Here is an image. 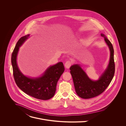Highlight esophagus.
<instances>
[{
  "label": "esophagus",
  "mask_w": 126,
  "mask_h": 126,
  "mask_svg": "<svg viewBox=\"0 0 126 126\" xmlns=\"http://www.w3.org/2000/svg\"><path fill=\"white\" fill-rule=\"evenodd\" d=\"M72 64V63L70 61H67L65 64V66L67 69H68L70 68V67Z\"/></svg>",
  "instance_id": "esophagus-1"
}]
</instances>
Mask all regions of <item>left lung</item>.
Returning a JSON list of instances; mask_svg holds the SVG:
<instances>
[{
  "label": "left lung",
  "mask_w": 126,
  "mask_h": 126,
  "mask_svg": "<svg viewBox=\"0 0 126 126\" xmlns=\"http://www.w3.org/2000/svg\"><path fill=\"white\" fill-rule=\"evenodd\" d=\"M101 35L104 38L105 41L109 48L110 57L108 65L99 79L94 81L90 79L79 64H74L70 68L76 92L83 99L92 98L102 93L109 85L115 74L113 45L104 34L102 33Z\"/></svg>",
  "instance_id": "8db88e82"
}]
</instances>
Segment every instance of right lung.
<instances>
[{
  "mask_svg": "<svg viewBox=\"0 0 126 126\" xmlns=\"http://www.w3.org/2000/svg\"><path fill=\"white\" fill-rule=\"evenodd\" d=\"M29 34L21 37L17 42L11 55V64L14 80L17 86L27 95L38 99L47 100L54 95L56 85L65 68L62 62L49 66L39 77L25 76L18 67L17 56L19 47L29 37Z\"/></svg>",
  "mask_w": 126,
  "mask_h": 126,
  "instance_id": "right-lung-1",
  "label": "right lung"
}]
</instances>
